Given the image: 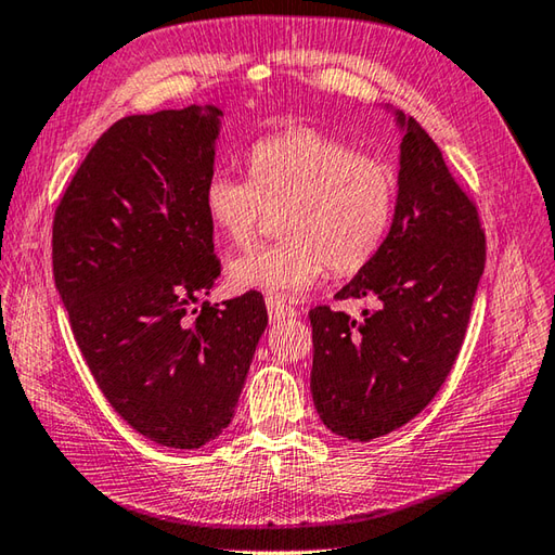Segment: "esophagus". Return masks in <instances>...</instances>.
<instances>
[{
	"label": "esophagus",
	"mask_w": 555,
	"mask_h": 555,
	"mask_svg": "<svg viewBox=\"0 0 555 555\" xmlns=\"http://www.w3.org/2000/svg\"><path fill=\"white\" fill-rule=\"evenodd\" d=\"M267 312L274 322L293 318V314H296V310H293L286 300H279V298H267Z\"/></svg>",
	"instance_id": "obj_1"
}]
</instances>
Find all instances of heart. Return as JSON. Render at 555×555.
I'll return each instance as SVG.
<instances>
[{
    "instance_id": "b5f03b06",
    "label": "heart",
    "mask_w": 555,
    "mask_h": 555,
    "mask_svg": "<svg viewBox=\"0 0 555 555\" xmlns=\"http://www.w3.org/2000/svg\"><path fill=\"white\" fill-rule=\"evenodd\" d=\"M249 180L214 170L204 211L225 243L253 241L264 211H281L284 241L247 249L228 262L235 291L296 298L318 284L327 264L349 274L383 245L395 214L397 178L383 158L356 154L314 129L259 139L247 154Z\"/></svg>"
}]
</instances>
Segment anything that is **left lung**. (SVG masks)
<instances>
[{
	"instance_id": "left-lung-1",
	"label": "left lung",
	"mask_w": 555,
	"mask_h": 555,
	"mask_svg": "<svg viewBox=\"0 0 555 555\" xmlns=\"http://www.w3.org/2000/svg\"><path fill=\"white\" fill-rule=\"evenodd\" d=\"M395 115L397 204L375 257L336 298H375L356 322L310 310L314 409L336 436L367 442L404 426L438 395L457 358L486 264L476 206L414 117Z\"/></svg>"
}]
</instances>
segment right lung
Listing matches in <instances>:
<instances>
[{
	"mask_svg": "<svg viewBox=\"0 0 555 555\" xmlns=\"http://www.w3.org/2000/svg\"><path fill=\"white\" fill-rule=\"evenodd\" d=\"M221 117L188 105L119 119L52 225L54 286L98 387L141 436L176 450L228 428L267 330L255 291L190 310L221 274L204 211Z\"/></svg>",
	"mask_w": 555,
	"mask_h": 555,
	"instance_id": "1",
	"label": "right lung"
}]
</instances>
